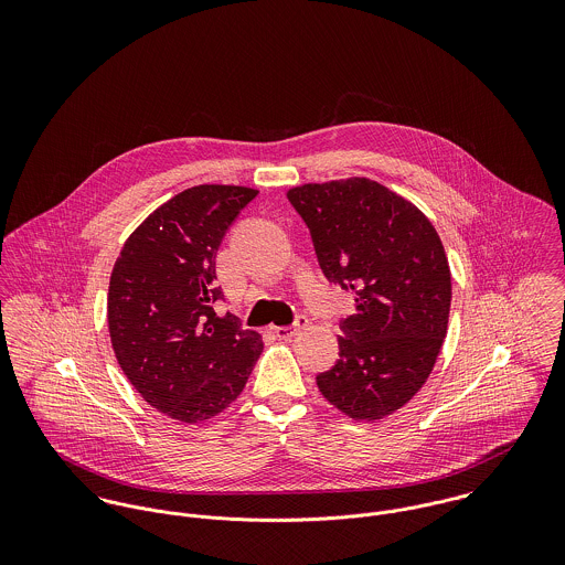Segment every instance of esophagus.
<instances>
[{
    "instance_id": "obj_1",
    "label": "esophagus",
    "mask_w": 565,
    "mask_h": 565,
    "mask_svg": "<svg viewBox=\"0 0 565 565\" xmlns=\"http://www.w3.org/2000/svg\"><path fill=\"white\" fill-rule=\"evenodd\" d=\"M305 326H307V318H305V316H298L296 322L289 323V326H276L274 332H276V337H280V339H291V337H296Z\"/></svg>"
}]
</instances>
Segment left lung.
Segmentation results:
<instances>
[{"mask_svg": "<svg viewBox=\"0 0 565 565\" xmlns=\"http://www.w3.org/2000/svg\"><path fill=\"white\" fill-rule=\"evenodd\" d=\"M311 231L323 276L354 291L339 361L318 376L323 398L356 422L408 403L426 383L450 316V267L430 220L370 178L287 191Z\"/></svg>", "mask_w": 565, "mask_h": 565, "instance_id": "left-lung-1", "label": "left lung"}]
</instances>
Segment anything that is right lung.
<instances>
[{"mask_svg":"<svg viewBox=\"0 0 565 565\" xmlns=\"http://www.w3.org/2000/svg\"><path fill=\"white\" fill-rule=\"evenodd\" d=\"M256 189L198 184L159 206L124 243L108 287L115 356L164 415L195 424L242 394L263 352L256 330L217 316L215 256Z\"/></svg>","mask_w":565,"mask_h":565,"instance_id":"1","label":"right lung"}]
</instances>
